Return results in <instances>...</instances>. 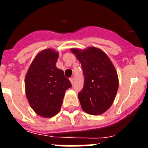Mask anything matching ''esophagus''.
<instances>
[{
    "instance_id": "obj_1",
    "label": "esophagus",
    "mask_w": 148,
    "mask_h": 148,
    "mask_svg": "<svg viewBox=\"0 0 148 148\" xmlns=\"http://www.w3.org/2000/svg\"><path fill=\"white\" fill-rule=\"evenodd\" d=\"M70 82H71L72 84H73H73H74V78H73V77H72V78H70Z\"/></svg>"
}]
</instances>
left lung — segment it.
I'll return each instance as SVG.
<instances>
[{
    "label": "left lung",
    "mask_w": 148,
    "mask_h": 148,
    "mask_svg": "<svg viewBox=\"0 0 148 148\" xmlns=\"http://www.w3.org/2000/svg\"><path fill=\"white\" fill-rule=\"evenodd\" d=\"M83 69L84 84L78 93L82 108L90 115L105 113L116 98L119 78L114 65L104 51L95 47L72 48Z\"/></svg>",
    "instance_id": "obj_1"
}]
</instances>
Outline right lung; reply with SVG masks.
<instances>
[{"instance_id": "obj_1", "label": "right lung", "mask_w": 148, "mask_h": 148, "mask_svg": "<svg viewBox=\"0 0 148 148\" xmlns=\"http://www.w3.org/2000/svg\"><path fill=\"white\" fill-rule=\"evenodd\" d=\"M58 53L48 48L38 53L25 77V92L30 107L44 118H51L61 110L65 91L72 87L63 70L56 66Z\"/></svg>"}]
</instances>
